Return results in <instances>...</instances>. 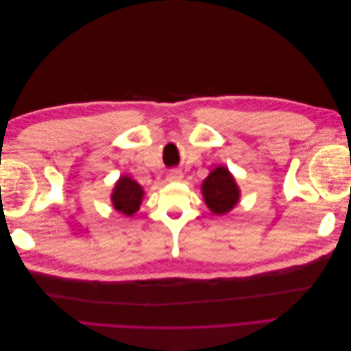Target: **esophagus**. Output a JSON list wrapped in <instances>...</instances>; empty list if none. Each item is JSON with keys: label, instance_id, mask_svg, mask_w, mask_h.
<instances>
[{"label": "esophagus", "instance_id": "obj_1", "mask_svg": "<svg viewBox=\"0 0 351 351\" xmlns=\"http://www.w3.org/2000/svg\"><path fill=\"white\" fill-rule=\"evenodd\" d=\"M182 178H183V173L180 171V169H171V171L168 173V182L176 183V182H180Z\"/></svg>", "mask_w": 351, "mask_h": 351}]
</instances>
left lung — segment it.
I'll return each mask as SVG.
<instances>
[{
    "label": "left lung",
    "instance_id": "1",
    "mask_svg": "<svg viewBox=\"0 0 351 351\" xmlns=\"http://www.w3.org/2000/svg\"><path fill=\"white\" fill-rule=\"evenodd\" d=\"M208 208L214 214L222 215L236 206L239 200V189L231 177L230 171L224 167H218L212 171L202 184Z\"/></svg>",
    "mask_w": 351,
    "mask_h": 351
}]
</instances>
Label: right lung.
<instances>
[{
	"label": "right lung",
	"mask_w": 351,
	"mask_h": 351,
	"mask_svg": "<svg viewBox=\"0 0 351 351\" xmlns=\"http://www.w3.org/2000/svg\"><path fill=\"white\" fill-rule=\"evenodd\" d=\"M143 197L142 187L129 177H121L112 192L114 208L124 215H133L139 209Z\"/></svg>",
	"instance_id": "1"
}]
</instances>
